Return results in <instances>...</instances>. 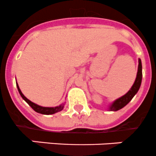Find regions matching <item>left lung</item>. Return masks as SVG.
I'll return each mask as SVG.
<instances>
[{"label":"left lung","instance_id":"left-lung-1","mask_svg":"<svg viewBox=\"0 0 156 156\" xmlns=\"http://www.w3.org/2000/svg\"><path fill=\"white\" fill-rule=\"evenodd\" d=\"M141 79H142V66H141V59L138 60V73H137L136 80L135 81V83L133 84L132 87L131 88L129 91L125 95L120 98L119 99L116 100L113 103V104L110 107L111 111H116L118 110L121 109L122 108L127 105L128 103L131 101V100L133 98L134 96L136 94L138 90L140 88V86L141 83Z\"/></svg>","mask_w":156,"mask_h":156}]
</instances>
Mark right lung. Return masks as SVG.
Instances as JSON below:
<instances>
[{
  "instance_id": "right-lung-1",
  "label": "right lung",
  "mask_w": 156,
  "mask_h": 156,
  "mask_svg": "<svg viewBox=\"0 0 156 156\" xmlns=\"http://www.w3.org/2000/svg\"><path fill=\"white\" fill-rule=\"evenodd\" d=\"M17 87H18V92H19L20 95L21 96V98L25 100V101H26L28 104H29L30 107H31V108H32L34 111H36V112L40 113V114H55V113H56V112H58V111H62V110L63 109V107H64L63 104H61L60 106L55 107V108H44V107L38 106V105L35 104V103L31 102V101H30L29 100L27 99L25 96L23 95V94L21 93V90H20L19 87H18V83H17Z\"/></svg>"
}]
</instances>
